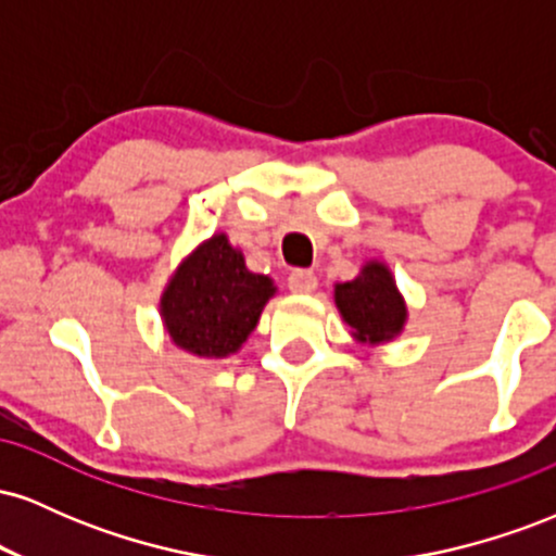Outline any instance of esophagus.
<instances>
[{"mask_svg":"<svg viewBox=\"0 0 556 556\" xmlns=\"http://www.w3.org/2000/svg\"><path fill=\"white\" fill-rule=\"evenodd\" d=\"M287 287H290L292 292H298V295H308V292H314L318 287V279L314 271L295 269L290 271V277H287Z\"/></svg>","mask_w":556,"mask_h":556,"instance_id":"1","label":"esophagus"}]
</instances>
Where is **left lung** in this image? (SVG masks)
I'll use <instances>...</instances> for the list:
<instances>
[{
	"label": "left lung",
	"mask_w": 556,
	"mask_h": 556,
	"mask_svg": "<svg viewBox=\"0 0 556 556\" xmlns=\"http://www.w3.org/2000/svg\"><path fill=\"white\" fill-rule=\"evenodd\" d=\"M337 308L361 342H387L405 327L407 308L384 264L371 261L353 282L334 287Z\"/></svg>",
	"instance_id": "8db88e82"
}]
</instances>
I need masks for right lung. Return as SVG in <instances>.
<instances>
[{
  "instance_id": "add662e5",
  "label": "right lung",
  "mask_w": 556,
  "mask_h": 556,
  "mask_svg": "<svg viewBox=\"0 0 556 556\" xmlns=\"http://www.w3.org/2000/svg\"><path fill=\"white\" fill-rule=\"evenodd\" d=\"M271 295V279L248 271L227 235H214L172 277L162 318L177 348L201 358H227L256 329Z\"/></svg>"
}]
</instances>
